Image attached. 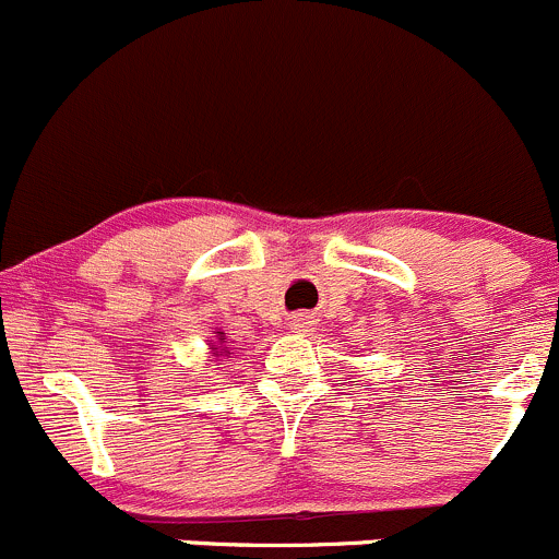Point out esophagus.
Segmentation results:
<instances>
[{"label": "esophagus", "instance_id": "34e87169", "mask_svg": "<svg viewBox=\"0 0 559 559\" xmlns=\"http://www.w3.org/2000/svg\"><path fill=\"white\" fill-rule=\"evenodd\" d=\"M308 328H311V322H308L306 313H295V317H292V330H308Z\"/></svg>", "mask_w": 559, "mask_h": 559}]
</instances>
